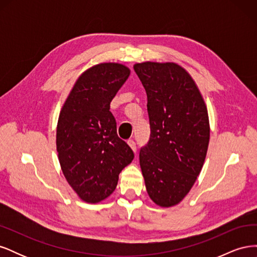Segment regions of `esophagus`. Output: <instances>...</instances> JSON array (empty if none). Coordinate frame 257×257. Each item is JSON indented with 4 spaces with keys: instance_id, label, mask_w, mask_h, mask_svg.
Returning a JSON list of instances; mask_svg holds the SVG:
<instances>
[{
    "instance_id": "esophagus-1",
    "label": "esophagus",
    "mask_w": 257,
    "mask_h": 257,
    "mask_svg": "<svg viewBox=\"0 0 257 257\" xmlns=\"http://www.w3.org/2000/svg\"><path fill=\"white\" fill-rule=\"evenodd\" d=\"M127 145L131 147V149L133 150V151L136 153V151H137V147H136V143L133 141V139H131V141H128V142H127Z\"/></svg>"
}]
</instances>
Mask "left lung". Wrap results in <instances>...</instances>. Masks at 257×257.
Listing matches in <instances>:
<instances>
[{"label": "left lung", "mask_w": 257, "mask_h": 257, "mask_svg": "<svg viewBox=\"0 0 257 257\" xmlns=\"http://www.w3.org/2000/svg\"><path fill=\"white\" fill-rule=\"evenodd\" d=\"M147 93L150 141L139 153L148 195L160 207L178 205L199 176L207 155V106L191 75L174 62L134 65Z\"/></svg>", "instance_id": "obj_1"}]
</instances>
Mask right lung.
<instances>
[{"instance_id":"add662e5","label":"right lung","mask_w":257,"mask_h":257,"mask_svg":"<svg viewBox=\"0 0 257 257\" xmlns=\"http://www.w3.org/2000/svg\"><path fill=\"white\" fill-rule=\"evenodd\" d=\"M131 74L120 63H99L83 72L60 111L58 158L66 181L80 199L96 204L114 191L119 174L134 159L116 134L109 111L116 92Z\"/></svg>"}]
</instances>
